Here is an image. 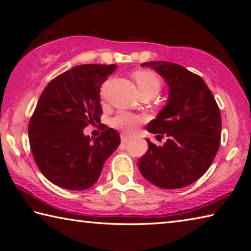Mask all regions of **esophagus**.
<instances>
[{
  "label": "esophagus",
  "instance_id": "34e87169",
  "mask_svg": "<svg viewBox=\"0 0 251 251\" xmlns=\"http://www.w3.org/2000/svg\"><path fill=\"white\" fill-rule=\"evenodd\" d=\"M129 137L130 136L128 135V134H125V133H123L122 135H121V139H122V143H126L127 141H128L129 139Z\"/></svg>",
  "mask_w": 251,
  "mask_h": 251
}]
</instances>
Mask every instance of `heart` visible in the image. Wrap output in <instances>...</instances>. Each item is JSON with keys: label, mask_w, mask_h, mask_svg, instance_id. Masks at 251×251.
<instances>
[{"label": "heart", "mask_w": 251, "mask_h": 251, "mask_svg": "<svg viewBox=\"0 0 251 251\" xmlns=\"http://www.w3.org/2000/svg\"><path fill=\"white\" fill-rule=\"evenodd\" d=\"M133 77L135 79L136 85H137L139 94L141 93H150L151 95H156L160 91L161 85H163L159 76L151 71H137L133 74ZM142 122L143 118L141 116L135 115V114L122 112L117 116L114 117L113 125L117 127V128L131 133V131H134L137 128Z\"/></svg>", "instance_id": "heart-1"}]
</instances>
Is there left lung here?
Here are the masks:
<instances>
[{"label":"left lung","mask_w":251,"mask_h":251,"mask_svg":"<svg viewBox=\"0 0 251 251\" xmlns=\"http://www.w3.org/2000/svg\"><path fill=\"white\" fill-rule=\"evenodd\" d=\"M155 70L169 87L167 104L147 125L156 146L146 138L148 151L138 160L146 179L164 189L186 187L201 178L214 160L220 144L222 116L207 84L184 66L166 61L143 63Z\"/></svg>","instance_id":"1"}]
</instances>
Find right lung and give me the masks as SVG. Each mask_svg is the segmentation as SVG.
Wrapping results in <instances>:
<instances>
[{"mask_svg":"<svg viewBox=\"0 0 251 251\" xmlns=\"http://www.w3.org/2000/svg\"><path fill=\"white\" fill-rule=\"evenodd\" d=\"M115 70V64L75 66L42 92L28 123L29 146L41 173L62 188H90L121 144L120 134L103 124L94 141L83 133L86 126L100 123V91Z\"/></svg>","mask_w":251,"mask_h":251,"instance_id":"1","label":"right lung"}]
</instances>
